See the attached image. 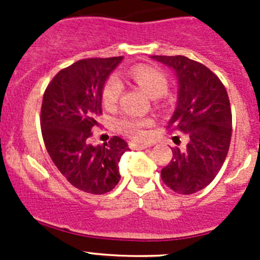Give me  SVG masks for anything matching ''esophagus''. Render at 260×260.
<instances>
[{"instance_id":"esophagus-1","label":"esophagus","mask_w":260,"mask_h":260,"mask_svg":"<svg viewBox=\"0 0 260 260\" xmlns=\"http://www.w3.org/2000/svg\"><path fill=\"white\" fill-rule=\"evenodd\" d=\"M129 146L133 149H145L149 147V145H143V143H129Z\"/></svg>"}]
</instances>
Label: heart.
I'll return each mask as SVG.
<instances>
[{
    "instance_id": "b5f03b06",
    "label": "heart",
    "mask_w": 260,
    "mask_h": 260,
    "mask_svg": "<svg viewBox=\"0 0 260 260\" xmlns=\"http://www.w3.org/2000/svg\"><path fill=\"white\" fill-rule=\"evenodd\" d=\"M129 77L152 98H158L166 93L167 79L157 69L140 65L131 70ZM120 94H122V83L117 78L112 77L103 88V93H102L103 104L107 108H112L118 102ZM151 123L152 120L149 118L125 117L118 120L117 127L123 135L128 136L133 140H143L146 137L145 128L148 127Z\"/></svg>"
}]
</instances>
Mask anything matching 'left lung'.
<instances>
[{
	"mask_svg": "<svg viewBox=\"0 0 260 260\" xmlns=\"http://www.w3.org/2000/svg\"><path fill=\"white\" fill-rule=\"evenodd\" d=\"M151 59L176 75L177 103L169 127L188 138L185 148L172 149L161 179L175 192L195 193L215 179L226 158L232 138L229 96L219 78L195 60L182 55Z\"/></svg>",
	"mask_w": 260,
	"mask_h": 260,
	"instance_id": "left-lung-1",
	"label": "left lung"
}]
</instances>
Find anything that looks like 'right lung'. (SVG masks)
Returning <instances> with one entry per match:
<instances>
[{"instance_id":"obj_1","label":"right lung","mask_w":260,"mask_h":260,"mask_svg":"<svg viewBox=\"0 0 260 260\" xmlns=\"http://www.w3.org/2000/svg\"><path fill=\"white\" fill-rule=\"evenodd\" d=\"M123 56L93 57L60 70L44 93L41 132L49 156L62 176L79 190L109 192L119 182V159L128 143L114 136L103 146L88 142L102 114L106 81Z\"/></svg>"}]
</instances>
